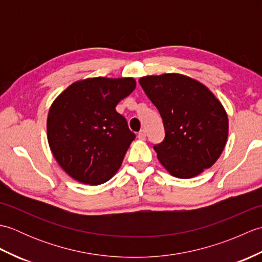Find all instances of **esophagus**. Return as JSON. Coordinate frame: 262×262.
<instances>
[{
  "mask_svg": "<svg viewBox=\"0 0 262 262\" xmlns=\"http://www.w3.org/2000/svg\"><path fill=\"white\" fill-rule=\"evenodd\" d=\"M137 137L140 138V140H145V137H146V130H145V129H141L140 132H138Z\"/></svg>",
  "mask_w": 262,
  "mask_h": 262,
  "instance_id": "34e87169",
  "label": "esophagus"
}]
</instances>
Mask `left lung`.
I'll use <instances>...</instances> for the list:
<instances>
[{"label":"left lung","mask_w":262,"mask_h":262,"mask_svg":"<svg viewBox=\"0 0 262 262\" xmlns=\"http://www.w3.org/2000/svg\"><path fill=\"white\" fill-rule=\"evenodd\" d=\"M140 84L163 121L164 140L153 146L161 164L180 179L210 168L229 133L227 115L214 94L198 81L174 73L142 77Z\"/></svg>","instance_id":"8db88e82"}]
</instances>
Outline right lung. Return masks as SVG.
<instances>
[{
    "label": "right lung",
    "instance_id": "1",
    "mask_svg": "<svg viewBox=\"0 0 262 262\" xmlns=\"http://www.w3.org/2000/svg\"><path fill=\"white\" fill-rule=\"evenodd\" d=\"M132 77H94L75 82L49 109L47 136L58 164L73 179L101 185L111 179L135 134L116 111L134 91Z\"/></svg>",
    "mask_w": 262,
    "mask_h": 262
}]
</instances>
